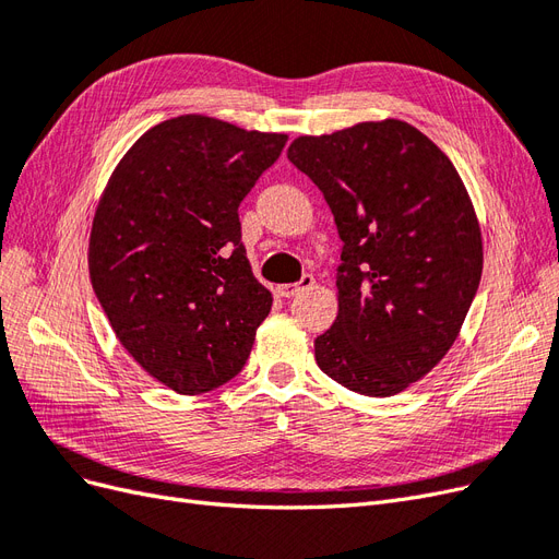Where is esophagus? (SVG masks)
I'll list each match as a JSON object with an SVG mask.
<instances>
[{
    "instance_id": "esophagus-1",
    "label": "esophagus",
    "mask_w": 559,
    "mask_h": 559,
    "mask_svg": "<svg viewBox=\"0 0 559 559\" xmlns=\"http://www.w3.org/2000/svg\"><path fill=\"white\" fill-rule=\"evenodd\" d=\"M312 284H314V280H312L310 275H302V277H300V282H296V284H282V286H277V296H282V298H292V296H296V294H300V292L310 289Z\"/></svg>"
}]
</instances>
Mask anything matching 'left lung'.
<instances>
[{"mask_svg": "<svg viewBox=\"0 0 559 559\" xmlns=\"http://www.w3.org/2000/svg\"><path fill=\"white\" fill-rule=\"evenodd\" d=\"M286 156L324 193L345 242L317 366L349 392L394 396L445 357L478 292L483 235L466 186L399 118L302 134Z\"/></svg>", "mask_w": 559, "mask_h": 559, "instance_id": "1", "label": "left lung"}]
</instances>
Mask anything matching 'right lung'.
Wrapping results in <instances>:
<instances>
[{
  "label": "right lung",
  "instance_id": "add662e5",
  "mask_svg": "<svg viewBox=\"0 0 559 559\" xmlns=\"http://www.w3.org/2000/svg\"><path fill=\"white\" fill-rule=\"evenodd\" d=\"M286 140L202 114L167 118L126 151L97 202L95 296L118 343L177 394L238 376L273 308L238 207Z\"/></svg>",
  "mask_w": 559,
  "mask_h": 559
}]
</instances>
